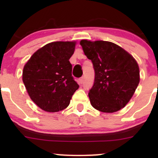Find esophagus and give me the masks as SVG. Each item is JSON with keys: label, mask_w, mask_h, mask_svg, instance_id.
Wrapping results in <instances>:
<instances>
[{"label": "esophagus", "mask_w": 158, "mask_h": 158, "mask_svg": "<svg viewBox=\"0 0 158 158\" xmlns=\"http://www.w3.org/2000/svg\"><path fill=\"white\" fill-rule=\"evenodd\" d=\"M84 83V77H81L79 79V84H83Z\"/></svg>", "instance_id": "esophagus-1"}]
</instances>
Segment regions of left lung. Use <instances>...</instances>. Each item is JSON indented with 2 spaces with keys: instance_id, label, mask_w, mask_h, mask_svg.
Wrapping results in <instances>:
<instances>
[{
  "instance_id": "8db88e82",
  "label": "left lung",
  "mask_w": 158,
  "mask_h": 158,
  "mask_svg": "<svg viewBox=\"0 0 158 158\" xmlns=\"http://www.w3.org/2000/svg\"><path fill=\"white\" fill-rule=\"evenodd\" d=\"M80 44L95 72L94 85L88 93L91 106L105 113L124 108L139 82L137 61L124 49L110 41L81 40Z\"/></svg>"
}]
</instances>
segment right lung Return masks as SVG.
<instances>
[{
    "mask_svg": "<svg viewBox=\"0 0 158 158\" xmlns=\"http://www.w3.org/2000/svg\"><path fill=\"white\" fill-rule=\"evenodd\" d=\"M75 45V41L49 43L33 53L24 65L22 79L27 93L45 111L66 108L79 88L69 61Z\"/></svg>",
    "mask_w": 158,
    "mask_h": 158,
    "instance_id": "right-lung-1",
    "label": "right lung"
}]
</instances>
